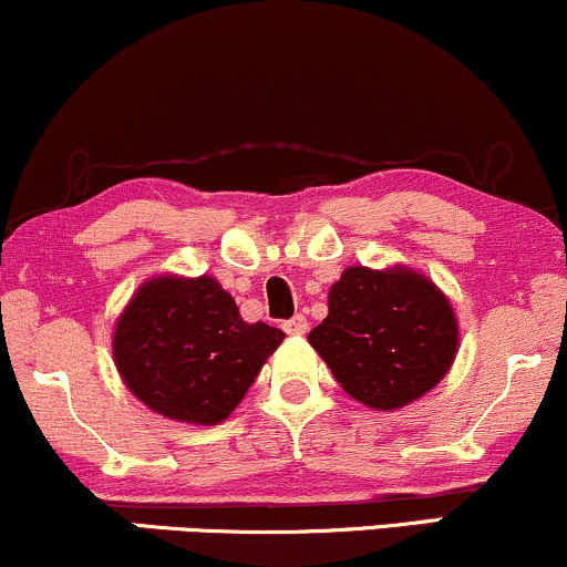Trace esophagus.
I'll list each match as a JSON object with an SVG mask.
<instances>
[{
  "label": "esophagus",
  "mask_w": 567,
  "mask_h": 567,
  "mask_svg": "<svg viewBox=\"0 0 567 567\" xmlns=\"http://www.w3.org/2000/svg\"><path fill=\"white\" fill-rule=\"evenodd\" d=\"M284 331H286V334H295V337L305 334V331H308V318H305V316L289 318V321H284Z\"/></svg>",
  "instance_id": "34e87169"
}]
</instances>
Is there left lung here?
Segmentation results:
<instances>
[{
	"instance_id": "8db88e82",
	"label": "left lung",
	"mask_w": 567,
	"mask_h": 567,
	"mask_svg": "<svg viewBox=\"0 0 567 567\" xmlns=\"http://www.w3.org/2000/svg\"><path fill=\"white\" fill-rule=\"evenodd\" d=\"M308 339L348 395L395 411L445 377L458 329L449 299L419 272L348 268Z\"/></svg>"
}]
</instances>
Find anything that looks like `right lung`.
Listing matches in <instances>:
<instances>
[{
	"label": "right lung",
	"instance_id": "right-lung-1",
	"mask_svg": "<svg viewBox=\"0 0 567 567\" xmlns=\"http://www.w3.org/2000/svg\"><path fill=\"white\" fill-rule=\"evenodd\" d=\"M284 331L246 323L215 278H153L113 334V361L135 395L177 422L217 424L241 403Z\"/></svg>",
	"mask_w": 567,
	"mask_h": 567
}]
</instances>
